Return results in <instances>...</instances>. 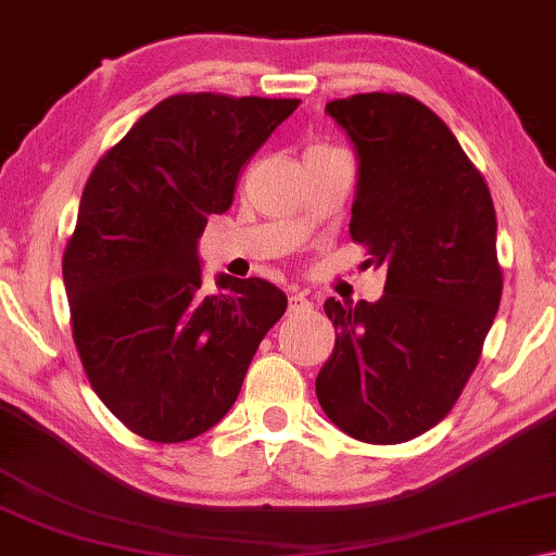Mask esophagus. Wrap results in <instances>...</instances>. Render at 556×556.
<instances>
[{
  "instance_id": "34e87169",
  "label": "esophagus",
  "mask_w": 556,
  "mask_h": 556,
  "mask_svg": "<svg viewBox=\"0 0 556 556\" xmlns=\"http://www.w3.org/2000/svg\"><path fill=\"white\" fill-rule=\"evenodd\" d=\"M311 307H313V303L307 301L303 293L290 295V311H293V313H305V311H311Z\"/></svg>"
}]
</instances>
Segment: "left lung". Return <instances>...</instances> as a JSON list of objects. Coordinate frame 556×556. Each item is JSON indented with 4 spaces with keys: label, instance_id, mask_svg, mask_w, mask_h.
<instances>
[{
    "label": "left lung",
    "instance_id": "obj_1",
    "mask_svg": "<svg viewBox=\"0 0 556 556\" xmlns=\"http://www.w3.org/2000/svg\"><path fill=\"white\" fill-rule=\"evenodd\" d=\"M357 151L350 236L386 295L326 301L338 328L315 392L350 438L397 445L463 395L502 298L497 218L480 170L447 124L407 93H355L326 106Z\"/></svg>",
    "mask_w": 556,
    "mask_h": 556
}]
</instances>
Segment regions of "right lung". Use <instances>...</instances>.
<instances>
[{
	"label": "right lung",
	"mask_w": 556,
	"mask_h": 556,
	"mask_svg": "<svg viewBox=\"0 0 556 556\" xmlns=\"http://www.w3.org/2000/svg\"><path fill=\"white\" fill-rule=\"evenodd\" d=\"M298 99L176 93L109 149L84 186L62 273L101 403L151 442H186L233 407L288 298L263 278H201L199 238Z\"/></svg>",
	"instance_id": "1"
}]
</instances>
